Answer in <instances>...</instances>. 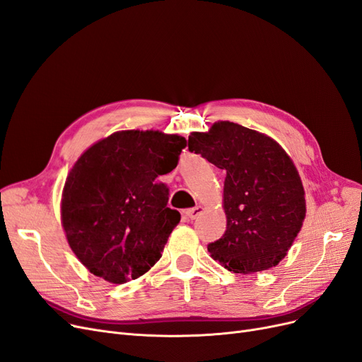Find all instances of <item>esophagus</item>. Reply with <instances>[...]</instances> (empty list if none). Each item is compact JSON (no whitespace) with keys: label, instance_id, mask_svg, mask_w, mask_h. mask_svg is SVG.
I'll list each match as a JSON object with an SVG mask.
<instances>
[{"label":"esophagus","instance_id":"obj_1","mask_svg":"<svg viewBox=\"0 0 362 362\" xmlns=\"http://www.w3.org/2000/svg\"><path fill=\"white\" fill-rule=\"evenodd\" d=\"M199 211H202V209H199V207L192 209V210H188V211H186V216H189V218H197V216L199 215Z\"/></svg>","mask_w":362,"mask_h":362}]
</instances>
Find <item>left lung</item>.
I'll list each match as a JSON object with an SVG mask.
<instances>
[{"label":"left lung","mask_w":362,"mask_h":362,"mask_svg":"<svg viewBox=\"0 0 362 362\" xmlns=\"http://www.w3.org/2000/svg\"><path fill=\"white\" fill-rule=\"evenodd\" d=\"M197 139H191L195 153L226 170V231L209 245L211 257L234 273L277 265L305 216L304 189L289 156L273 140L240 125L225 132L219 143Z\"/></svg>","instance_id":"left-lung-1"}]
</instances>
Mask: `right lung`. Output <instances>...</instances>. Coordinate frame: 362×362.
<instances>
[{
  "mask_svg": "<svg viewBox=\"0 0 362 362\" xmlns=\"http://www.w3.org/2000/svg\"><path fill=\"white\" fill-rule=\"evenodd\" d=\"M185 146L177 136L146 141L137 131H120L78 159L64 189L62 216L69 243L90 273L125 284L160 258L180 216L165 207L167 186L152 182L177 165Z\"/></svg>",
  "mask_w": 362,
  "mask_h": 362,
  "instance_id": "obj_1",
  "label": "right lung"
}]
</instances>
